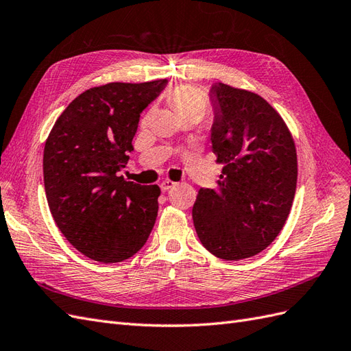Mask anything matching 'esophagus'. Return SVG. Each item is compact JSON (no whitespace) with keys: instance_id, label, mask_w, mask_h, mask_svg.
I'll use <instances>...</instances> for the list:
<instances>
[{"instance_id":"34e87169","label":"esophagus","mask_w":351,"mask_h":351,"mask_svg":"<svg viewBox=\"0 0 351 351\" xmlns=\"http://www.w3.org/2000/svg\"><path fill=\"white\" fill-rule=\"evenodd\" d=\"M176 186L174 182H171V180H164V182H161V184H159V187H161L162 192H167V190L173 189Z\"/></svg>"}]
</instances>
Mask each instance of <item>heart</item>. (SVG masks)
Segmentation results:
<instances>
[{
    "mask_svg": "<svg viewBox=\"0 0 351 351\" xmlns=\"http://www.w3.org/2000/svg\"><path fill=\"white\" fill-rule=\"evenodd\" d=\"M167 101L182 120H202L209 111V99L199 88L182 84L167 95Z\"/></svg>",
    "mask_w": 351,
    "mask_h": 351,
    "instance_id": "heart-1",
    "label": "heart"
}]
</instances>
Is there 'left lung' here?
I'll list each match as a JSON object with an SVG mask.
<instances>
[{
  "mask_svg": "<svg viewBox=\"0 0 351 351\" xmlns=\"http://www.w3.org/2000/svg\"><path fill=\"white\" fill-rule=\"evenodd\" d=\"M210 141L222 164L217 189H200L193 224L204 247L240 261L267 249L289 218L297 154L282 117L258 93L212 84Z\"/></svg>",
  "mask_w": 351,
  "mask_h": 351,
  "instance_id": "left-lung-1",
  "label": "left lung"
}]
</instances>
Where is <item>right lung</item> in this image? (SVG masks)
Returning a JSON list of instances; mask_svg holds the SVG:
<instances>
[{
    "instance_id": "1",
    "label": "right lung",
    "mask_w": 351,
    "mask_h": 351,
    "mask_svg": "<svg viewBox=\"0 0 351 351\" xmlns=\"http://www.w3.org/2000/svg\"><path fill=\"white\" fill-rule=\"evenodd\" d=\"M167 82H114L84 90L45 142L44 183L52 218L71 246L93 261L132 258L154 228L161 189L127 182L119 173L133 151L141 112Z\"/></svg>"
}]
</instances>
